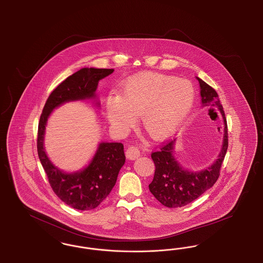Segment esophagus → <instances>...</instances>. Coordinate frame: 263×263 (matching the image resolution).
I'll return each mask as SVG.
<instances>
[{
    "label": "esophagus",
    "instance_id": "esophagus-1",
    "mask_svg": "<svg viewBox=\"0 0 263 263\" xmlns=\"http://www.w3.org/2000/svg\"><path fill=\"white\" fill-rule=\"evenodd\" d=\"M126 157L129 160H135L140 156V150L136 146H130L125 152Z\"/></svg>",
    "mask_w": 263,
    "mask_h": 263
}]
</instances>
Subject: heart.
<instances>
[{
    "label": "heart",
    "instance_id": "1",
    "mask_svg": "<svg viewBox=\"0 0 263 263\" xmlns=\"http://www.w3.org/2000/svg\"><path fill=\"white\" fill-rule=\"evenodd\" d=\"M195 89L186 80L158 73L130 77L122 96L110 93L106 111L111 125L124 132L142 114V123L151 137L161 140L172 135L191 110Z\"/></svg>",
    "mask_w": 263,
    "mask_h": 263
}]
</instances>
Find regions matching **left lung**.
Instances as JSON below:
<instances>
[{"label":"left lung","mask_w":263,"mask_h":263,"mask_svg":"<svg viewBox=\"0 0 263 263\" xmlns=\"http://www.w3.org/2000/svg\"><path fill=\"white\" fill-rule=\"evenodd\" d=\"M200 93L203 105L216 106L223 116L225 134L223 148L219 159L207 170L199 173H190L182 168L174 157L175 140H165L159 149L152 152L151 157L156 170L153 181L149 184L151 193L155 198L168 208L182 207L198 198L207 189L212 187L218 180L222 163L228 150V125L223 106L217 91L199 78Z\"/></svg>","instance_id":"8db88e82"}]
</instances>
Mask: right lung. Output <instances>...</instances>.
Here are the masks:
<instances>
[{
  "label": "right lung",
  "mask_w": 263,
  "mask_h": 263,
  "mask_svg": "<svg viewBox=\"0 0 263 263\" xmlns=\"http://www.w3.org/2000/svg\"><path fill=\"white\" fill-rule=\"evenodd\" d=\"M113 69L84 68L55 88L48 97L38 123L37 153L54 193L70 207L91 210L104 200L125 163L122 143H101L91 163L79 173L64 174L55 167L43 148V136L51 111L66 101L95 98L99 81L113 73Z\"/></svg>",
  "instance_id": "right-lung-1"
}]
</instances>
